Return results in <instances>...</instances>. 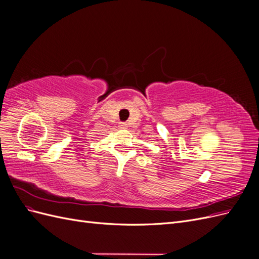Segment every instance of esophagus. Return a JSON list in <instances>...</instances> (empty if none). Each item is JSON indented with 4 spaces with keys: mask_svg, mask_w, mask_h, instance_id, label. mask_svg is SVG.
Listing matches in <instances>:
<instances>
[{
    "mask_svg": "<svg viewBox=\"0 0 259 259\" xmlns=\"http://www.w3.org/2000/svg\"><path fill=\"white\" fill-rule=\"evenodd\" d=\"M119 127L122 128V130H125V128L127 127V124L124 123V122H123V123H120V124H119Z\"/></svg>",
    "mask_w": 259,
    "mask_h": 259,
    "instance_id": "esophagus-1",
    "label": "esophagus"
}]
</instances>
